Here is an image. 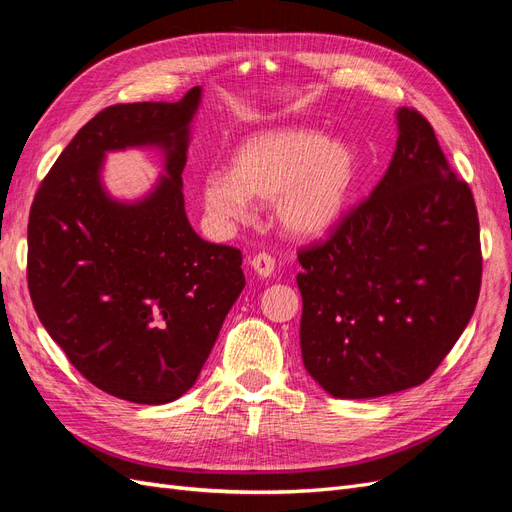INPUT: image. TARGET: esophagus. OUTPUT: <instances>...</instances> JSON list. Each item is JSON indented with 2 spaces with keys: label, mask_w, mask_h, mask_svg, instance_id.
<instances>
[{
  "label": "esophagus",
  "mask_w": 512,
  "mask_h": 512,
  "mask_svg": "<svg viewBox=\"0 0 512 512\" xmlns=\"http://www.w3.org/2000/svg\"><path fill=\"white\" fill-rule=\"evenodd\" d=\"M252 269L256 271V275L260 277H271L273 275V269H275V260L269 256V254H256L252 260H250Z\"/></svg>",
  "instance_id": "esophagus-1"
}]
</instances>
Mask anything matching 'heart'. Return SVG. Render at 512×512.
Returning a JSON list of instances; mask_svg holds the SVG:
<instances>
[{
    "mask_svg": "<svg viewBox=\"0 0 512 512\" xmlns=\"http://www.w3.org/2000/svg\"><path fill=\"white\" fill-rule=\"evenodd\" d=\"M359 162L342 138L309 128H277L247 136L232 156V170L203 181L209 218L237 224L250 218L252 200L273 203L277 224L297 239H316L342 220Z\"/></svg>",
    "mask_w": 512,
    "mask_h": 512,
    "instance_id": "heart-1",
    "label": "heart"
}]
</instances>
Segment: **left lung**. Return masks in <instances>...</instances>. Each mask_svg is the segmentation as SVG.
I'll use <instances>...</instances> for the list:
<instances>
[{
    "mask_svg": "<svg viewBox=\"0 0 512 512\" xmlns=\"http://www.w3.org/2000/svg\"><path fill=\"white\" fill-rule=\"evenodd\" d=\"M393 160L333 237L299 254L301 356L339 399L425 382L474 314L478 215L429 121L397 108Z\"/></svg>",
    "mask_w": 512,
    "mask_h": 512,
    "instance_id": "left-lung-1",
    "label": "left lung"
}]
</instances>
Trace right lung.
Returning a JSON list of instances; mask_svg holds the SVG:
<instances>
[{"label":"right lung","instance_id":"1","mask_svg":"<svg viewBox=\"0 0 512 512\" xmlns=\"http://www.w3.org/2000/svg\"><path fill=\"white\" fill-rule=\"evenodd\" d=\"M203 100L108 106L61 151L34 198L27 282L42 327L108 395L162 406L188 393L245 288L241 252L196 235L181 173ZM156 148L163 175L128 201L105 156Z\"/></svg>","mask_w":512,"mask_h":512}]
</instances>
